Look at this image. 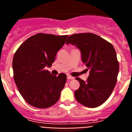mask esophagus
<instances>
[{
    "label": "esophagus",
    "instance_id": "esophagus-1",
    "mask_svg": "<svg viewBox=\"0 0 132 132\" xmlns=\"http://www.w3.org/2000/svg\"><path fill=\"white\" fill-rule=\"evenodd\" d=\"M67 78L68 79V80H72V79H74V77L71 76L70 75H67Z\"/></svg>",
    "mask_w": 132,
    "mask_h": 132
}]
</instances>
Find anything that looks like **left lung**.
<instances>
[{"instance_id": "obj_1", "label": "left lung", "mask_w": 132, "mask_h": 132, "mask_svg": "<svg viewBox=\"0 0 132 132\" xmlns=\"http://www.w3.org/2000/svg\"><path fill=\"white\" fill-rule=\"evenodd\" d=\"M66 44L76 46L81 52L82 62L90 71L86 81L76 78L80 88L74 92L76 100L88 108H96L108 99L119 72V62L114 46L92 33L74 34Z\"/></svg>"}]
</instances>
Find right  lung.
Here are the masks:
<instances>
[{"label":"right lung","mask_w":132,"mask_h":132,"mask_svg":"<svg viewBox=\"0 0 132 132\" xmlns=\"http://www.w3.org/2000/svg\"><path fill=\"white\" fill-rule=\"evenodd\" d=\"M68 36L38 33L25 40L14 55V80L22 98L32 106L47 108L59 100L66 75H52L46 68L52 66Z\"/></svg>","instance_id":"right-lung-1"}]
</instances>
